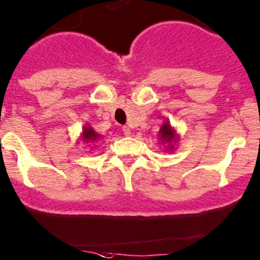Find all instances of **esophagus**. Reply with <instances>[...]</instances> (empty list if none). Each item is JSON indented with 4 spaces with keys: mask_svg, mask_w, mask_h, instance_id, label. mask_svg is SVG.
<instances>
[{
    "mask_svg": "<svg viewBox=\"0 0 260 260\" xmlns=\"http://www.w3.org/2000/svg\"><path fill=\"white\" fill-rule=\"evenodd\" d=\"M123 133H124V136L129 137V136L132 135V131H131L128 127H123Z\"/></svg>",
    "mask_w": 260,
    "mask_h": 260,
    "instance_id": "esophagus-1",
    "label": "esophagus"
}]
</instances>
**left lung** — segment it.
<instances>
[{"mask_svg": "<svg viewBox=\"0 0 260 260\" xmlns=\"http://www.w3.org/2000/svg\"><path fill=\"white\" fill-rule=\"evenodd\" d=\"M160 144L164 145L166 151H173L176 149V145L179 141V136L177 135L176 129L171 125L169 120H164V123L160 125L159 133H157Z\"/></svg>", "mask_w": 260, "mask_h": 260, "instance_id": "1", "label": "left lung"}]
</instances>
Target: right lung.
<instances>
[{
  "label": "right lung",
  "instance_id": "1",
  "mask_svg": "<svg viewBox=\"0 0 260 260\" xmlns=\"http://www.w3.org/2000/svg\"><path fill=\"white\" fill-rule=\"evenodd\" d=\"M101 136L93 129L89 124H84L83 129H82L81 135V141H83L84 144L88 147H91V150L93 149L92 146H94V144H97V141L100 140Z\"/></svg>",
  "mask_w": 260,
  "mask_h": 260
}]
</instances>
